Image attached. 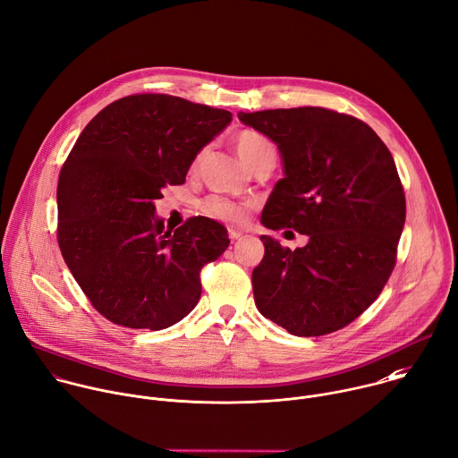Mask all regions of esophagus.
Wrapping results in <instances>:
<instances>
[{"label": "esophagus", "instance_id": "obj_1", "mask_svg": "<svg viewBox=\"0 0 458 458\" xmlns=\"http://www.w3.org/2000/svg\"><path fill=\"white\" fill-rule=\"evenodd\" d=\"M242 236H243V233H242V231H238V229H233V227L229 229V238H231L233 242H234V240H240Z\"/></svg>", "mask_w": 458, "mask_h": 458}]
</instances>
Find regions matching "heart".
I'll list each match as a JSON object with an SVG mask.
<instances>
[{
    "instance_id": "b5f03b06",
    "label": "heart",
    "mask_w": 458,
    "mask_h": 458,
    "mask_svg": "<svg viewBox=\"0 0 458 458\" xmlns=\"http://www.w3.org/2000/svg\"><path fill=\"white\" fill-rule=\"evenodd\" d=\"M234 148L236 154L240 156V159L250 168L252 165H256L259 159L267 157V156H274V145L261 136L259 132L254 131H242L234 136ZM202 156H197V159L193 161V168L199 166ZM202 213L213 220L218 222H225L231 225L242 224L247 216V206L245 204H238L233 202L229 199L224 197H209L202 202L200 206Z\"/></svg>"
}]
</instances>
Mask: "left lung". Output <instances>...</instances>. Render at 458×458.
Here are the masks:
<instances>
[{
    "label": "left lung",
    "mask_w": 458,
    "mask_h": 458,
    "mask_svg": "<svg viewBox=\"0 0 458 458\" xmlns=\"http://www.w3.org/2000/svg\"><path fill=\"white\" fill-rule=\"evenodd\" d=\"M238 118L281 154L284 177L261 224L308 236L295 250L261 236L265 256L252 270L256 308L295 336L342 329L377 299L395 265L406 204L392 154L367 123L322 107Z\"/></svg>",
    "instance_id": "obj_1"
}]
</instances>
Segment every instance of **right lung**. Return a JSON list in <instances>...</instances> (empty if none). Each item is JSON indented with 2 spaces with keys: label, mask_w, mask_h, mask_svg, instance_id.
<instances>
[{
  "label": "right lung",
  "mask_w": 458,
  "mask_h": 458,
  "mask_svg": "<svg viewBox=\"0 0 458 458\" xmlns=\"http://www.w3.org/2000/svg\"><path fill=\"white\" fill-rule=\"evenodd\" d=\"M231 120L229 111L179 97L132 95L79 136L59 177L57 238L82 292L111 322L159 331L197 306L199 274L229 247L227 229L193 216L165 231L154 202L186 181Z\"/></svg>",
  "instance_id": "obj_1"
}]
</instances>
